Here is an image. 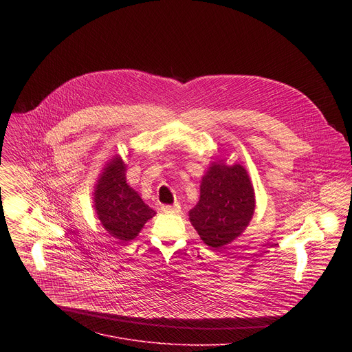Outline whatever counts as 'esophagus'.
<instances>
[{
    "instance_id": "1",
    "label": "esophagus",
    "mask_w": 352,
    "mask_h": 352,
    "mask_svg": "<svg viewBox=\"0 0 352 352\" xmlns=\"http://www.w3.org/2000/svg\"><path fill=\"white\" fill-rule=\"evenodd\" d=\"M162 212L163 213H178L179 212V206L178 205H163L162 206Z\"/></svg>"
}]
</instances>
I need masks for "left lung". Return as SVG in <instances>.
Wrapping results in <instances>:
<instances>
[{"instance_id": "1", "label": "left lung", "mask_w": 352, "mask_h": 352, "mask_svg": "<svg viewBox=\"0 0 352 352\" xmlns=\"http://www.w3.org/2000/svg\"><path fill=\"white\" fill-rule=\"evenodd\" d=\"M255 208V189L246 168L219 160L200 181L199 202L189 210V221L208 246L226 248L246 230Z\"/></svg>"}]
</instances>
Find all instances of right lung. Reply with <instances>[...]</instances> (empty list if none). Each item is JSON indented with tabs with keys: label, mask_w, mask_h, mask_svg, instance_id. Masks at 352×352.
<instances>
[{
	"label": "right lung",
	"mask_w": 352,
	"mask_h": 352,
	"mask_svg": "<svg viewBox=\"0 0 352 352\" xmlns=\"http://www.w3.org/2000/svg\"><path fill=\"white\" fill-rule=\"evenodd\" d=\"M126 166L120 155L111 156L98 174L93 190V208L100 224L120 242L135 239L143 226L156 216L126 184Z\"/></svg>",
	"instance_id": "add662e5"
}]
</instances>
